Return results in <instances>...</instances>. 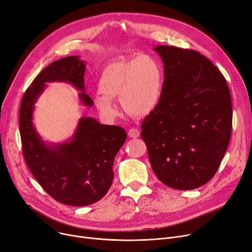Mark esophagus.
Returning a JSON list of instances; mask_svg holds the SVG:
<instances>
[{
    "label": "esophagus",
    "instance_id": "1",
    "mask_svg": "<svg viewBox=\"0 0 252 252\" xmlns=\"http://www.w3.org/2000/svg\"><path fill=\"white\" fill-rule=\"evenodd\" d=\"M139 134H140V132L137 128H130L128 131V135L131 138H137V137H139Z\"/></svg>",
    "mask_w": 252,
    "mask_h": 252
}]
</instances>
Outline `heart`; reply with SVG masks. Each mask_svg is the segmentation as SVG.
<instances>
[{
  "label": "heart",
  "instance_id": "b5f03b06",
  "mask_svg": "<svg viewBox=\"0 0 252 252\" xmlns=\"http://www.w3.org/2000/svg\"><path fill=\"white\" fill-rule=\"evenodd\" d=\"M94 106L107 118L118 115L115 99H121L123 109L131 116H146L160 100L164 88V70L154 57L140 55L132 59H117L107 63L98 77Z\"/></svg>",
  "mask_w": 252,
  "mask_h": 252
}]
</instances>
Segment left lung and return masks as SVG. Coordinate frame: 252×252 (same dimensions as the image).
<instances>
[{
  "label": "left lung",
  "instance_id": "8db88e82",
  "mask_svg": "<svg viewBox=\"0 0 252 252\" xmlns=\"http://www.w3.org/2000/svg\"><path fill=\"white\" fill-rule=\"evenodd\" d=\"M164 63V88L141 124L152 168L167 186L191 190L217 173L231 137L232 102L226 79L199 52L154 49Z\"/></svg>",
  "mask_w": 252,
  "mask_h": 252
}]
</instances>
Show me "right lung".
I'll use <instances>...</instances> for the list:
<instances>
[{
	"label": "right lung",
	"mask_w": 252,
	"mask_h": 252,
	"mask_svg": "<svg viewBox=\"0 0 252 252\" xmlns=\"http://www.w3.org/2000/svg\"><path fill=\"white\" fill-rule=\"evenodd\" d=\"M85 64L78 56H70L44 68L29 86L21 100L19 130L23 157L39 185L55 200L73 206L94 203L110 189L114 159L127 134L123 128L99 124L83 117L70 141L61 144L43 142L32 123L34 103L47 82L64 81L81 91L84 106L94 101L84 88Z\"/></svg>",
	"instance_id": "right-lung-1"
}]
</instances>
